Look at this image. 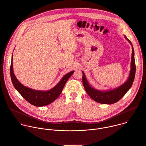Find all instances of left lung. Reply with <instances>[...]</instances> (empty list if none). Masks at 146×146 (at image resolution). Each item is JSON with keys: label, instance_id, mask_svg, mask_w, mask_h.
<instances>
[{"label": "left lung", "instance_id": "obj_1", "mask_svg": "<svg viewBox=\"0 0 146 146\" xmlns=\"http://www.w3.org/2000/svg\"><path fill=\"white\" fill-rule=\"evenodd\" d=\"M127 40L132 45V54L131 57V71L129 73V76L128 80L125 82H124L123 84L120 86L119 87L115 88L114 90L102 91L96 90L92 88L90 84L86 78L85 74L82 72V84L84 86L85 90L88 94V95L95 101L98 102L99 103L102 104H113L116 103L118 100H119L125 94L128 92V91L131 88L133 82L135 72H136V65L135 61V56H134V49L132 46L131 41L125 36Z\"/></svg>", "mask_w": 146, "mask_h": 146}]
</instances>
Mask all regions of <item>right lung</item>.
Returning a JSON list of instances; mask_svg holds the SVG:
<instances>
[{
    "label": "right lung",
    "mask_w": 146,
    "mask_h": 146,
    "mask_svg": "<svg viewBox=\"0 0 146 146\" xmlns=\"http://www.w3.org/2000/svg\"><path fill=\"white\" fill-rule=\"evenodd\" d=\"M73 73L74 71H72L67 73L62 77L60 81L54 88L48 91H43L33 90L25 87L17 80L13 71V56L11 58L10 76L14 88L31 105L37 107L47 106L55 100L61 94L66 82Z\"/></svg>",
    "instance_id": "right-lung-1"
}]
</instances>
